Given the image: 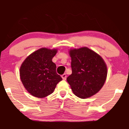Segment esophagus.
I'll return each mask as SVG.
<instances>
[{
    "mask_svg": "<svg viewBox=\"0 0 129 129\" xmlns=\"http://www.w3.org/2000/svg\"><path fill=\"white\" fill-rule=\"evenodd\" d=\"M61 77L62 78V79L64 80H66V79H67V75H66V74H63L61 76Z\"/></svg>",
    "mask_w": 129,
    "mask_h": 129,
    "instance_id": "esophagus-1",
    "label": "esophagus"
}]
</instances>
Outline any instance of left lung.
Returning a JSON list of instances; mask_svg holds the SVG:
<instances>
[{
	"instance_id": "8db88e82",
	"label": "left lung",
	"mask_w": 129,
	"mask_h": 129,
	"mask_svg": "<svg viewBox=\"0 0 129 129\" xmlns=\"http://www.w3.org/2000/svg\"><path fill=\"white\" fill-rule=\"evenodd\" d=\"M72 74L67 79L73 92L82 99L92 96L103 87L107 67L100 55L87 47L71 49Z\"/></svg>"
}]
</instances>
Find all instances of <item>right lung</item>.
<instances>
[{
  "label": "right lung",
  "instance_id": "right-lung-1",
  "mask_svg": "<svg viewBox=\"0 0 129 129\" xmlns=\"http://www.w3.org/2000/svg\"><path fill=\"white\" fill-rule=\"evenodd\" d=\"M56 49L42 48L25 58L21 64L19 76L29 93L35 97L45 98L52 93L56 84L62 79L56 73L52 58Z\"/></svg>",
  "mask_w": 129,
  "mask_h": 129
}]
</instances>
